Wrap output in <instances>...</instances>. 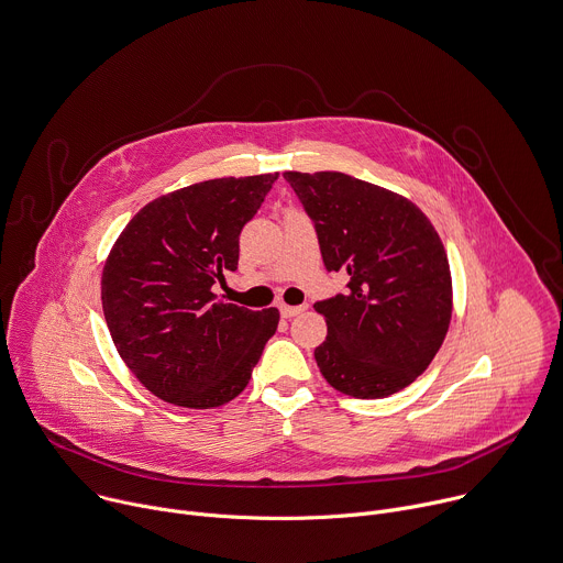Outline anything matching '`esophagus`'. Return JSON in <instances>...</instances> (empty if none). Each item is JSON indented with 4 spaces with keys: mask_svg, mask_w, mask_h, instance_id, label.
Listing matches in <instances>:
<instances>
[{
    "mask_svg": "<svg viewBox=\"0 0 563 563\" xmlns=\"http://www.w3.org/2000/svg\"><path fill=\"white\" fill-rule=\"evenodd\" d=\"M306 310H308L306 303H301V306H286V303H282V306H279V312H282L284 319H292V317H297V314H301V312H306Z\"/></svg>",
    "mask_w": 563,
    "mask_h": 563,
    "instance_id": "esophagus-1",
    "label": "esophagus"
}]
</instances>
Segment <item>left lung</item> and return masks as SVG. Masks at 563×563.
Wrapping results in <instances>:
<instances>
[{
  "mask_svg": "<svg viewBox=\"0 0 563 563\" xmlns=\"http://www.w3.org/2000/svg\"><path fill=\"white\" fill-rule=\"evenodd\" d=\"M310 217L328 273L346 290L314 303L328 336L314 349L323 379L344 395L382 399L434 360L453 314L443 244L401 195L344 173H284Z\"/></svg>",
  "mask_w": 563,
  "mask_h": 563,
  "instance_id": "obj_1",
  "label": "left lung"
}]
</instances>
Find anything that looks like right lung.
<instances>
[{
  "mask_svg": "<svg viewBox=\"0 0 563 563\" xmlns=\"http://www.w3.org/2000/svg\"><path fill=\"white\" fill-rule=\"evenodd\" d=\"M279 173L208 179L146 203L112 246L101 306L112 342L159 399L217 408L251 382L279 310L214 301L240 235Z\"/></svg>",
  "mask_w": 563,
  "mask_h": 563,
  "instance_id": "1",
  "label": "right lung"
}]
</instances>
